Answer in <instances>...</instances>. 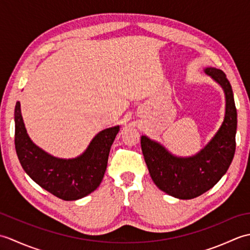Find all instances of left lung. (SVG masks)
<instances>
[{"label":"left lung","mask_w":250,"mask_h":250,"mask_svg":"<svg viewBox=\"0 0 250 250\" xmlns=\"http://www.w3.org/2000/svg\"><path fill=\"white\" fill-rule=\"evenodd\" d=\"M204 73L224 90L225 118L210 141L193 156L178 157L146 135L141 146L153 183L163 192L180 200H190L211 189L227 173L235 153L237 113L232 87L226 74L215 67Z\"/></svg>","instance_id":"obj_1"}]
</instances>
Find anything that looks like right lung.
Instances as JSON below:
<instances>
[{
    "label": "right lung",
    "mask_w": 250,
    "mask_h": 250,
    "mask_svg": "<svg viewBox=\"0 0 250 250\" xmlns=\"http://www.w3.org/2000/svg\"><path fill=\"white\" fill-rule=\"evenodd\" d=\"M120 125L100 131L82 155L63 159L34 144L26 132L20 102L15 107V147L24 172L42 188L64 201L84 198L104 177L110 147Z\"/></svg>",
    "instance_id": "1"
}]
</instances>
